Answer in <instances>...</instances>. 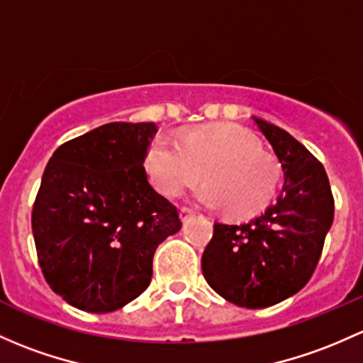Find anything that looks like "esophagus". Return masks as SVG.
Wrapping results in <instances>:
<instances>
[{
  "instance_id": "obj_1",
  "label": "esophagus",
  "mask_w": 363,
  "mask_h": 363,
  "mask_svg": "<svg viewBox=\"0 0 363 363\" xmlns=\"http://www.w3.org/2000/svg\"><path fill=\"white\" fill-rule=\"evenodd\" d=\"M179 213H181L182 219H188L189 216H193L194 211H193V208H189V207H181V211H179Z\"/></svg>"
}]
</instances>
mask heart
Wrapping results in <instances>:
<instances>
[{"label": "heart", "instance_id": "obj_1", "mask_svg": "<svg viewBox=\"0 0 363 363\" xmlns=\"http://www.w3.org/2000/svg\"><path fill=\"white\" fill-rule=\"evenodd\" d=\"M144 167L152 184L167 196H179L203 177L196 200L224 207L231 217H252L268 207L280 184V165L245 128L233 123L198 127L177 143L156 137Z\"/></svg>", "mask_w": 363, "mask_h": 363}]
</instances>
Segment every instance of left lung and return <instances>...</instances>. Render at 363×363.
I'll use <instances>...</instances> for the list:
<instances>
[{"label": "left lung", "instance_id": "obj_1", "mask_svg": "<svg viewBox=\"0 0 363 363\" xmlns=\"http://www.w3.org/2000/svg\"><path fill=\"white\" fill-rule=\"evenodd\" d=\"M254 121L280 162L284 189L249 223L213 224L201 272L220 297L259 310L308 284L333 226L334 198L323 165L299 140L277 125Z\"/></svg>", "mask_w": 363, "mask_h": 363}]
</instances>
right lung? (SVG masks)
Segmentation results:
<instances>
[{"label":"right lung","mask_w":363,"mask_h":363,"mask_svg":"<svg viewBox=\"0 0 363 363\" xmlns=\"http://www.w3.org/2000/svg\"><path fill=\"white\" fill-rule=\"evenodd\" d=\"M155 123L102 125L57 147L33 207L45 280L78 310L116 311L152 277L156 247L181 230L179 212L147 182Z\"/></svg>","instance_id":"right-lung-1"}]
</instances>
